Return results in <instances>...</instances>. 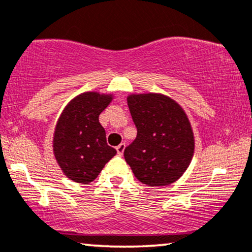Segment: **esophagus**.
I'll list each match as a JSON object with an SVG mask.
<instances>
[{
    "instance_id": "34e87169",
    "label": "esophagus",
    "mask_w": 252,
    "mask_h": 252,
    "mask_svg": "<svg viewBox=\"0 0 252 252\" xmlns=\"http://www.w3.org/2000/svg\"><path fill=\"white\" fill-rule=\"evenodd\" d=\"M124 149H126V144L124 143H121L120 145H117L116 147V150H117V154L120 156H122L123 155V153H124Z\"/></svg>"
}]
</instances>
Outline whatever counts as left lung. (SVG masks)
<instances>
[{"label":"left lung","instance_id":"8db88e82","mask_svg":"<svg viewBox=\"0 0 252 252\" xmlns=\"http://www.w3.org/2000/svg\"><path fill=\"white\" fill-rule=\"evenodd\" d=\"M137 136L124 150L135 177L149 187H164L191 162L195 137L186 111L162 94H131L126 98Z\"/></svg>","mask_w":252,"mask_h":252}]
</instances>
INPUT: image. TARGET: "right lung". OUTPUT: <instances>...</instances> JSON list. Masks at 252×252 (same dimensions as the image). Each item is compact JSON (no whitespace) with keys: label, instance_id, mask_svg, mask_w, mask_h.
I'll return each mask as SVG.
<instances>
[{"label":"right lung","instance_id":"obj_1","mask_svg":"<svg viewBox=\"0 0 252 252\" xmlns=\"http://www.w3.org/2000/svg\"><path fill=\"white\" fill-rule=\"evenodd\" d=\"M113 101L111 94L87 92L72 98L57 120L53 150L61 170L76 183L88 184L116 155L109 147L99 114Z\"/></svg>","mask_w":252,"mask_h":252}]
</instances>
